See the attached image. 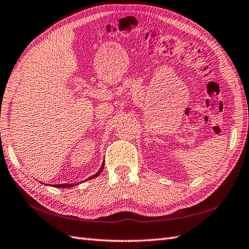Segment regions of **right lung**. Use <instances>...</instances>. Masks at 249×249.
Wrapping results in <instances>:
<instances>
[{"mask_svg": "<svg viewBox=\"0 0 249 249\" xmlns=\"http://www.w3.org/2000/svg\"><path fill=\"white\" fill-rule=\"evenodd\" d=\"M103 167H104V165H102V166H101V168H100V169H99V171H98V173H97V174H95V175H93L92 177H90V178H89V179H92V178H96V177H97V176H99V175H100V173H101V171H102ZM74 185H76V184H56V185H53V186H55V187H59V189H65V187H72V186H74Z\"/></svg>", "mask_w": 249, "mask_h": 249, "instance_id": "add662e5", "label": "right lung"}]
</instances>
